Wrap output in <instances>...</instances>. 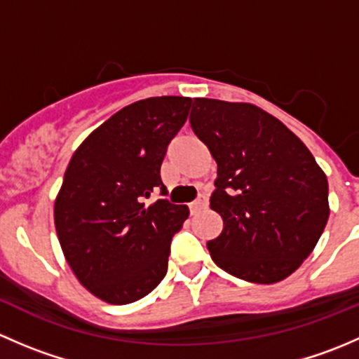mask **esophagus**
Wrapping results in <instances>:
<instances>
[{"instance_id":"1","label":"esophagus","mask_w":359,"mask_h":359,"mask_svg":"<svg viewBox=\"0 0 359 359\" xmlns=\"http://www.w3.org/2000/svg\"><path fill=\"white\" fill-rule=\"evenodd\" d=\"M206 205H208V198H206L205 194H200V196H198L196 200H194V201L191 203V205H189V208H191V213H196V212H200V210L206 208Z\"/></svg>"}]
</instances>
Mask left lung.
Wrapping results in <instances>:
<instances>
[{
  "label": "left lung",
  "instance_id": "1",
  "mask_svg": "<svg viewBox=\"0 0 359 359\" xmlns=\"http://www.w3.org/2000/svg\"><path fill=\"white\" fill-rule=\"evenodd\" d=\"M189 123L217 163L210 208L224 229L206 243L213 262L250 283L290 276L330 215L323 170L295 133L253 104L194 99Z\"/></svg>",
  "mask_w": 359,
  "mask_h": 359
}]
</instances>
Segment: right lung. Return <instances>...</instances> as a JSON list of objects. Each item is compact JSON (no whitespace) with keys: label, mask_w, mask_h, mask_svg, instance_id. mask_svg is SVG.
Masks as SVG:
<instances>
[{"label":"right lung","mask_w":359,"mask_h":359,"mask_svg":"<svg viewBox=\"0 0 359 359\" xmlns=\"http://www.w3.org/2000/svg\"><path fill=\"white\" fill-rule=\"evenodd\" d=\"M189 97H151L93 130L69 161L53 208L64 257L79 283L116 306L158 287L186 205L146 200L166 189L159 177L170 140L186 123Z\"/></svg>","instance_id":"obj_1"}]
</instances>
